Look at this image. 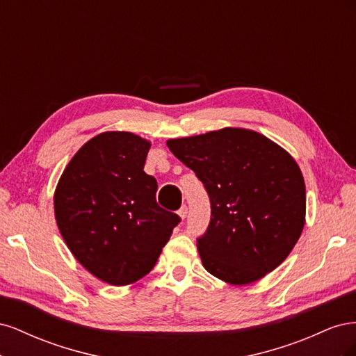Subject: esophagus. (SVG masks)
<instances>
[{
	"mask_svg": "<svg viewBox=\"0 0 356 356\" xmlns=\"http://www.w3.org/2000/svg\"><path fill=\"white\" fill-rule=\"evenodd\" d=\"M187 212H188V208L186 207V204H182V207H181L179 211H178V215H179V217H181L182 220H184V218L187 217Z\"/></svg>",
	"mask_w": 356,
	"mask_h": 356,
	"instance_id": "34e87169",
	"label": "esophagus"
}]
</instances>
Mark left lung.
I'll return each mask as SVG.
<instances>
[{"mask_svg":"<svg viewBox=\"0 0 356 356\" xmlns=\"http://www.w3.org/2000/svg\"><path fill=\"white\" fill-rule=\"evenodd\" d=\"M166 144L195 170L211 200L209 225L197 238L203 267L232 285L275 270L305 227L306 187L296 160L264 135L241 127Z\"/></svg>","mask_w":356,"mask_h":356,"instance_id":"left-lung-1","label":"left lung"}]
</instances>
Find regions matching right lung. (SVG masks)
<instances>
[{
	"mask_svg": "<svg viewBox=\"0 0 356 356\" xmlns=\"http://www.w3.org/2000/svg\"><path fill=\"white\" fill-rule=\"evenodd\" d=\"M149 145L131 132L96 135L71 159L55 191L63 241L86 270L110 285L152 272L181 221L157 204V181L144 172Z\"/></svg>",
	"mask_w": 356,
	"mask_h": 356,
	"instance_id": "1",
	"label": "right lung"
}]
</instances>
